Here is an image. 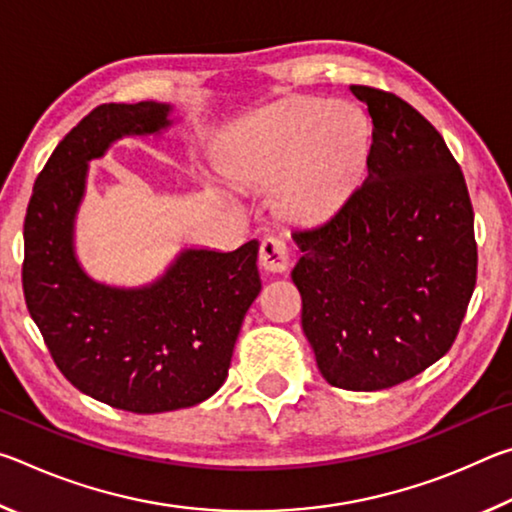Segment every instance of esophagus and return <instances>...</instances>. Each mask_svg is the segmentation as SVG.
Segmentation results:
<instances>
[{
	"mask_svg": "<svg viewBox=\"0 0 512 512\" xmlns=\"http://www.w3.org/2000/svg\"><path fill=\"white\" fill-rule=\"evenodd\" d=\"M291 246L282 237H266L259 246V264L264 271L287 273L291 268Z\"/></svg>",
	"mask_w": 512,
	"mask_h": 512,
	"instance_id": "34e87169",
	"label": "esophagus"
}]
</instances>
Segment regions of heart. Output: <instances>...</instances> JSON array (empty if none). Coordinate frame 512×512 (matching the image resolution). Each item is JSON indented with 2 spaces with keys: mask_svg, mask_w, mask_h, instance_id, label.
Here are the masks:
<instances>
[{
  "mask_svg": "<svg viewBox=\"0 0 512 512\" xmlns=\"http://www.w3.org/2000/svg\"><path fill=\"white\" fill-rule=\"evenodd\" d=\"M366 146L368 126L359 110L345 103L296 101L241 128L223 171L241 183L284 180L287 210L318 216L357 178Z\"/></svg>",
  "mask_w": 512,
  "mask_h": 512,
  "instance_id": "obj_1",
  "label": "heart"
}]
</instances>
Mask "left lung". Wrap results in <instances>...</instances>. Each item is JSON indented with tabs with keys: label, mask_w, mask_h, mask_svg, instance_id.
<instances>
[{
	"label": "left lung",
	"mask_w": 512,
	"mask_h": 512,
	"mask_svg": "<svg viewBox=\"0 0 512 512\" xmlns=\"http://www.w3.org/2000/svg\"><path fill=\"white\" fill-rule=\"evenodd\" d=\"M368 106V178L339 210L293 230L302 329L327 384L384 391L456 341L476 284L474 212L436 128L393 92L350 85Z\"/></svg>",
	"instance_id": "8db88e82"
}]
</instances>
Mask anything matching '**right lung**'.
<instances>
[{
  "instance_id": "obj_1",
  "label": "right lung",
  "mask_w": 512,
  "mask_h": 512,
  "mask_svg": "<svg viewBox=\"0 0 512 512\" xmlns=\"http://www.w3.org/2000/svg\"><path fill=\"white\" fill-rule=\"evenodd\" d=\"M164 103H101L51 153L24 219L22 287L51 359L72 386L112 409L164 413L212 397L262 282L259 244L185 250L144 289L90 280L72 246L92 158L124 135L167 128Z\"/></svg>"
}]
</instances>
